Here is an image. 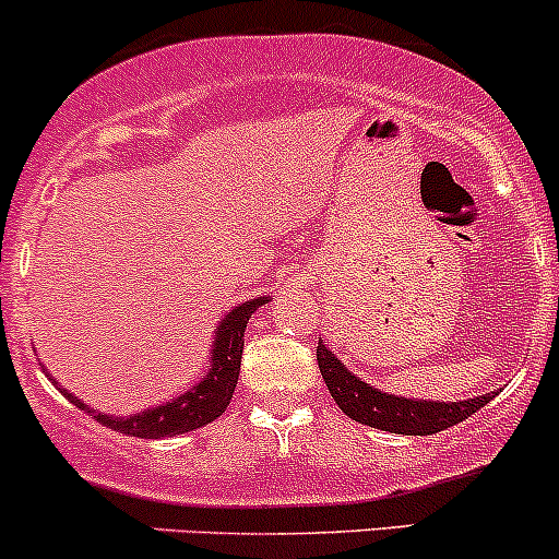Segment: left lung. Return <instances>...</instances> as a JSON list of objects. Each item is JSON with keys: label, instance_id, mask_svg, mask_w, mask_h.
Returning <instances> with one entry per match:
<instances>
[{"label": "left lung", "instance_id": "left-lung-1", "mask_svg": "<svg viewBox=\"0 0 559 559\" xmlns=\"http://www.w3.org/2000/svg\"><path fill=\"white\" fill-rule=\"evenodd\" d=\"M319 372L328 382L330 396L335 404L356 423L369 425V428L401 432V436H432L462 423L469 415L486 406L488 401L497 399L499 391L483 393V396L467 401H430V399H406L393 396V393L380 391L369 385L361 378L337 359L332 350L319 343L317 346Z\"/></svg>", "mask_w": 559, "mask_h": 559}]
</instances>
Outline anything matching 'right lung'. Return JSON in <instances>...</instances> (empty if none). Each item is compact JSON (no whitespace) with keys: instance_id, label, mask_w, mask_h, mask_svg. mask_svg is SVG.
I'll return each instance as SVG.
<instances>
[{"instance_id":"obj_1","label":"right lung","mask_w":559,"mask_h":559,"mask_svg":"<svg viewBox=\"0 0 559 559\" xmlns=\"http://www.w3.org/2000/svg\"><path fill=\"white\" fill-rule=\"evenodd\" d=\"M269 296L250 298L246 304H237L224 313V319L218 322L216 335H213L211 346V367L209 372L200 374L195 385L187 388L185 393H179L177 399L166 401V404L153 406V409L136 412L129 417H112L105 412L92 409L90 404H84L79 396L68 393L52 374L47 372V378L55 382V388L71 401L73 406L84 409L86 415L103 423L105 428L127 432L134 438H171L181 436V432H190L203 428V425L213 423L216 417H222L227 412L231 393L237 388V378H240V359H242V346H246V328L248 319L261 309L263 304H269Z\"/></svg>"}]
</instances>
